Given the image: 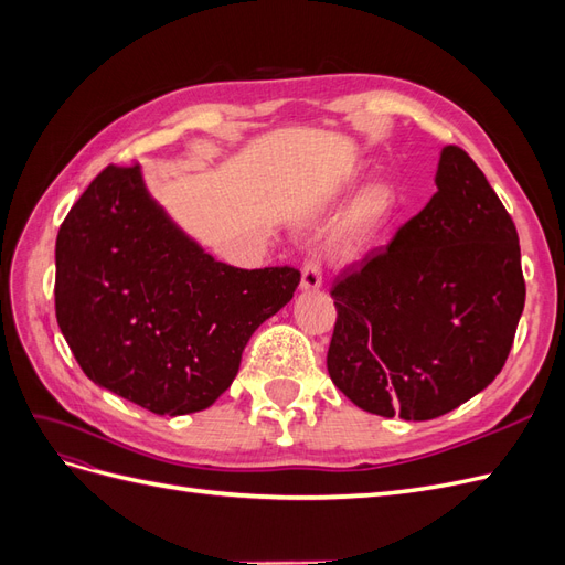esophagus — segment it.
<instances>
[{"instance_id": "1", "label": "esophagus", "mask_w": 565, "mask_h": 565, "mask_svg": "<svg viewBox=\"0 0 565 565\" xmlns=\"http://www.w3.org/2000/svg\"><path fill=\"white\" fill-rule=\"evenodd\" d=\"M322 285V270H320V262L318 259H309L301 268V282L299 289L301 292H316Z\"/></svg>"}]
</instances>
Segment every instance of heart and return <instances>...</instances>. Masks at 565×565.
<instances>
[{
	"instance_id": "heart-1",
	"label": "heart",
	"mask_w": 565,
	"mask_h": 565,
	"mask_svg": "<svg viewBox=\"0 0 565 565\" xmlns=\"http://www.w3.org/2000/svg\"><path fill=\"white\" fill-rule=\"evenodd\" d=\"M396 193L386 183H377L353 202V207L341 218L332 241V254L339 262H361L377 243L382 231L396 212Z\"/></svg>"
}]
</instances>
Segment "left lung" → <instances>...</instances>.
<instances>
[{
    "label": "left lung",
    "mask_w": 565,
    "mask_h": 565,
    "mask_svg": "<svg viewBox=\"0 0 565 565\" xmlns=\"http://www.w3.org/2000/svg\"><path fill=\"white\" fill-rule=\"evenodd\" d=\"M434 181L386 252L332 289L334 386L405 422L446 415L498 377L525 303L519 233L481 169L443 146Z\"/></svg>",
    "instance_id": "8db88e82"
}]
</instances>
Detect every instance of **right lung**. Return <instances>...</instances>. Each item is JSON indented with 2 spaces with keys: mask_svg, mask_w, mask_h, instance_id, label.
<instances>
[{
  "mask_svg": "<svg viewBox=\"0 0 565 565\" xmlns=\"http://www.w3.org/2000/svg\"><path fill=\"white\" fill-rule=\"evenodd\" d=\"M297 285L295 268L216 262L150 195L141 164L104 169L56 237L67 347L94 384L156 415L210 407Z\"/></svg>",
  "mask_w": 565,
  "mask_h": 565,
  "instance_id": "add662e5",
  "label": "right lung"
}]
</instances>
